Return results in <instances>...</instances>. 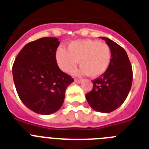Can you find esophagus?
<instances>
[{"label":"esophagus","mask_w":149,"mask_h":149,"mask_svg":"<svg viewBox=\"0 0 149 149\" xmlns=\"http://www.w3.org/2000/svg\"><path fill=\"white\" fill-rule=\"evenodd\" d=\"M74 81H75L77 84H80L81 82V79H74Z\"/></svg>","instance_id":"esophagus-1"}]
</instances>
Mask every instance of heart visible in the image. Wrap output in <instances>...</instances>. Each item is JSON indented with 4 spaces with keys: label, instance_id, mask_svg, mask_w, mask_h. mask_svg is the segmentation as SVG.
<instances>
[{
    "label": "heart",
    "instance_id": "b5f03b06",
    "mask_svg": "<svg viewBox=\"0 0 149 149\" xmlns=\"http://www.w3.org/2000/svg\"><path fill=\"white\" fill-rule=\"evenodd\" d=\"M111 50L108 45L94 39L76 40L67 46V51L60 48L56 53L57 64L62 71L68 72L78 60L81 67L78 73L92 77L104 73L111 62Z\"/></svg>",
    "mask_w": 149,
    "mask_h": 149
}]
</instances>
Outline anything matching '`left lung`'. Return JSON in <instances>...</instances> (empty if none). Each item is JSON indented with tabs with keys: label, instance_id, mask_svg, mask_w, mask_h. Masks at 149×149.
I'll use <instances>...</instances> for the list:
<instances>
[{
	"label": "left lung",
	"instance_id": "left-lung-1",
	"mask_svg": "<svg viewBox=\"0 0 149 149\" xmlns=\"http://www.w3.org/2000/svg\"><path fill=\"white\" fill-rule=\"evenodd\" d=\"M111 50V62L107 70L93 81V87L86 94L90 107L95 111L110 113L123 104L131 90L133 72L126 51L111 39L101 37Z\"/></svg>",
	"mask_w": 149,
	"mask_h": 149
}]
</instances>
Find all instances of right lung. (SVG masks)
I'll list each match as a JSON object with an SVG mask.
<instances>
[{
  "instance_id": "add662e5",
  "label": "right lung",
  "mask_w": 149,
  "mask_h": 149,
  "mask_svg": "<svg viewBox=\"0 0 149 149\" xmlns=\"http://www.w3.org/2000/svg\"><path fill=\"white\" fill-rule=\"evenodd\" d=\"M57 38L44 37L26 45L13 66V81L21 101L38 114L49 115L63 105L66 88L74 79L60 69Z\"/></svg>"
}]
</instances>
